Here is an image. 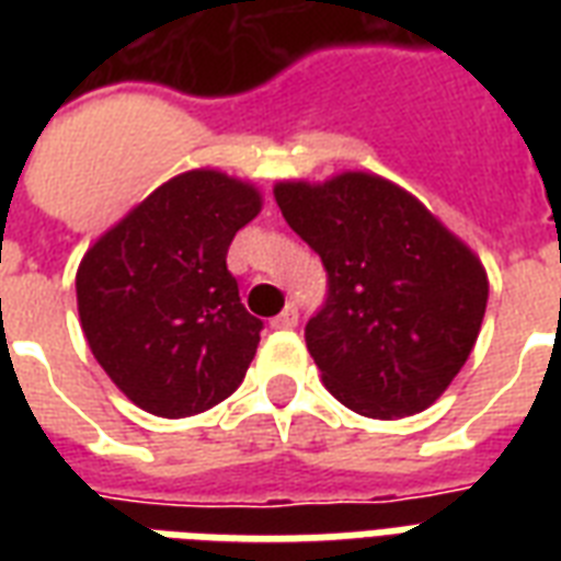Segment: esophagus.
<instances>
[{"label": "esophagus", "mask_w": 561, "mask_h": 561, "mask_svg": "<svg viewBox=\"0 0 561 561\" xmlns=\"http://www.w3.org/2000/svg\"><path fill=\"white\" fill-rule=\"evenodd\" d=\"M297 320H299L297 306H288L279 317H273L271 325H273V329H294V325H297Z\"/></svg>", "instance_id": "34e87169"}]
</instances>
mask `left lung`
<instances>
[{
    "label": "left lung",
    "instance_id": "left-lung-1",
    "mask_svg": "<svg viewBox=\"0 0 561 561\" xmlns=\"http://www.w3.org/2000/svg\"><path fill=\"white\" fill-rule=\"evenodd\" d=\"M276 203L325 267L306 343L329 392L369 419L434 404L486 314L478 255L416 197L360 171L323 186L279 183Z\"/></svg>",
    "mask_w": 561,
    "mask_h": 561
}]
</instances>
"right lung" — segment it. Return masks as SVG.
Returning <instances> with one entry per match:
<instances>
[{
  "label": "right lung",
  "instance_id": "obj_1",
  "mask_svg": "<svg viewBox=\"0 0 561 561\" xmlns=\"http://www.w3.org/2000/svg\"><path fill=\"white\" fill-rule=\"evenodd\" d=\"M259 209L253 186L188 171L83 255L75 288L87 343L153 416L203 413L244 381L264 323L238 297L227 250Z\"/></svg>",
  "mask_w": 561,
  "mask_h": 561
}]
</instances>
